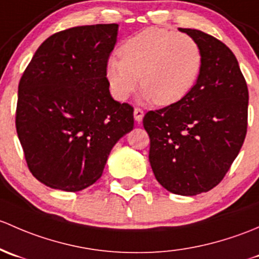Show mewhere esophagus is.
I'll list each match as a JSON object with an SVG mask.
<instances>
[{
    "instance_id": "34e87169",
    "label": "esophagus",
    "mask_w": 259,
    "mask_h": 259,
    "mask_svg": "<svg viewBox=\"0 0 259 259\" xmlns=\"http://www.w3.org/2000/svg\"><path fill=\"white\" fill-rule=\"evenodd\" d=\"M143 111L141 110V108H137L136 107L135 108V111H133V116H135V119H136V122H138V123H140L141 121H142V118H143Z\"/></svg>"
}]
</instances>
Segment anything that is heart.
I'll use <instances>...</instances> for the list:
<instances>
[{"label":"heart","instance_id":"b5f03b06","mask_svg":"<svg viewBox=\"0 0 259 259\" xmlns=\"http://www.w3.org/2000/svg\"><path fill=\"white\" fill-rule=\"evenodd\" d=\"M121 60L108 58L106 78L111 95L124 101L140 79L141 101L159 106L177 102L196 83L202 67L201 47L186 33L147 28L123 42Z\"/></svg>","mask_w":259,"mask_h":259}]
</instances>
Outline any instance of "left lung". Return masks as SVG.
Wrapping results in <instances>:
<instances>
[{"label": "left lung", "instance_id": "8db88e82", "mask_svg": "<svg viewBox=\"0 0 259 259\" xmlns=\"http://www.w3.org/2000/svg\"><path fill=\"white\" fill-rule=\"evenodd\" d=\"M180 31L201 47L199 76L178 102L147 112L143 127L159 185L175 194L196 196L215 187L238 156L247 133L248 89L223 42L198 30Z\"/></svg>", "mask_w": 259, "mask_h": 259}]
</instances>
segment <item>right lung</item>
Segmentation results:
<instances>
[{
  "instance_id": "1",
  "label": "right lung",
  "mask_w": 259,
  "mask_h": 259,
  "mask_svg": "<svg viewBox=\"0 0 259 259\" xmlns=\"http://www.w3.org/2000/svg\"><path fill=\"white\" fill-rule=\"evenodd\" d=\"M117 32V23L57 32L21 77L16 130L28 169L47 187H90L117 141L133 130L132 106L112 98L106 78Z\"/></svg>"
}]
</instances>
